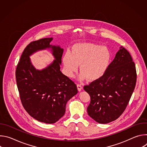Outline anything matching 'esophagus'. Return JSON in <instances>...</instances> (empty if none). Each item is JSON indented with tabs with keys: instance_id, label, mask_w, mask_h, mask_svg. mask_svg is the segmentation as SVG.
<instances>
[{
	"instance_id": "obj_1",
	"label": "esophagus",
	"mask_w": 147,
	"mask_h": 147,
	"mask_svg": "<svg viewBox=\"0 0 147 147\" xmlns=\"http://www.w3.org/2000/svg\"><path fill=\"white\" fill-rule=\"evenodd\" d=\"M77 89L79 91H81L82 89V86L81 85V84H78L77 85Z\"/></svg>"
}]
</instances>
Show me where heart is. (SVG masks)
I'll list each match as a JSON object with an SVG mask.
<instances>
[{"label": "heart", "instance_id": "1", "mask_svg": "<svg viewBox=\"0 0 147 147\" xmlns=\"http://www.w3.org/2000/svg\"><path fill=\"white\" fill-rule=\"evenodd\" d=\"M112 53L106 47L91 43L76 45L71 53L66 52L63 60L69 77L73 76L80 65V79L94 81L102 77L108 70L112 61Z\"/></svg>", "mask_w": 147, "mask_h": 147}]
</instances>
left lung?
<instances>
[{
  "label": "left lung",
  "mask_w": 147,
  "mask_h": 147,
  "mask_svg": "<svg viewBox=\"0 0 147 147\" xmlns=\"http://www.w3.org/2000/svg\"><path fill=\"white\" fill-rule=\"evenodd\" d=\"M136 81L134 62L130 53L121 47L105 74L84 87L91 98L88 115L101 124L116 120L126 108Z\"/></svg>",
  "instance_id": "1"
}]
</instances>
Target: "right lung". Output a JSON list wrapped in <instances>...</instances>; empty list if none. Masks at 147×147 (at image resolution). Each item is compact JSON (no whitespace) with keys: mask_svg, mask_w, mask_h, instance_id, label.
I'll return each mask as SVG.
<instances>
[{"mask_svg":"<svg viewBox=\"0 0 147 147\" xmlns=\"http://www.w3.org/2000/svg\"><path fill=\"white\" fill-rule=\"evenodd\" d=\"M52 38L32 41L24 49L17 66L16 78L22 105L35 119L55 123L65 113L67 101L78 92L77 86L60 69L63 49L50 45ZM51 48L55 59L47 68L38 71L29 56L38 50Z\"/></svg>","mask_w":147,"mask_h":147,"instance_id":"obj_1","label":"right lung"}]
</instances>
